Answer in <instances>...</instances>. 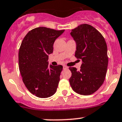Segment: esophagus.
<instances>
[{
    "instance_id": "34e87169",
    "label": "esophagus",
    "mask_w": 122,
    "mask_h": 122,
    "mask_svg": "<svg viewBox=\"0 0 122 122\" xmlns=\"http://www.w3.org/2000/svg\"><path fill=\"white\" fill-rule=\"evenodd\" d=\"M63 69H64V70H66V69H68V67L67 66H66V65H63Z\"/></svg>"
}]
</instances>
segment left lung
Wrapping results in <instances>:
<instances>
[{"mask_svg":"<svg viewBox=\"0 0 122 122\" xmlns=\"http://www.w3.org/2000/svg\"><path fill=\"white\" fill-rule=\"evenodd\" d=\"M70 34L76 43L75 56L82 60L80 71L69 68L72 73L70 85L79 94H92L105 79L108 63L107 43L99 31L88 24L71 30Z\"/></svg>","mask_w":122,"mask_h":122,"instance_id":"8db88e82","label":"left lung"}]
</instances>
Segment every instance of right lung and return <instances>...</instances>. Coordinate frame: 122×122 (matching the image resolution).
Masks as SVG:
<instances>
[{"instance_id": "add662e5", "label": "right lung", "mask_w": 122, "mask_h": 122, "mask_svg": "<svg viewBox=\"0 0 122 122\" xmlns=\"http://www.w3.org/2000/svg\"><path fill=\"white\" fill-rule=\"evenodd\" d=\"M65 30L36 28L27 33L19 51V66L28 91L39 98L51 97L56 92L62 65H48V55L53 44Z\"/></svg>"}]
</instances>
